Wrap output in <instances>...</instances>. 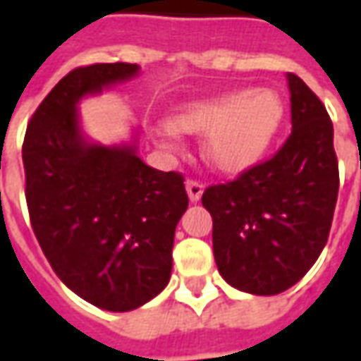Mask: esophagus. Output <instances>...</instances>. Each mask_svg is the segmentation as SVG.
Listing matches in <instances>:
<instances>
[{
  "label": "esophagus",
  "mask_w": 361,
  "mask_h": 361,
  "mask_svg": "<svg viewBox=\"0 0 361 361\" xmlns=\"http://www.w3.org/2000/svg\"><path fill=\"white\" fill-rule=\"evenodd\" d=\"M185 189H188V195H189V201L191 203H197L201 195H203V181L199 180H188L185 181Z\"/></svg>",
  "instance_id": "obj_1"
}]
</instances>
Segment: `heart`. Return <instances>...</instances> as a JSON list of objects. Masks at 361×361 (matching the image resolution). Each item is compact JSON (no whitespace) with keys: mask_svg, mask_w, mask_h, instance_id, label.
<instances>
[{"mask_svg":"<svg viewBox=\"0 0 361 361\" xmlns=\"http://www.w3.org/2000/svg\"><path fill=\"white\" fill-rule=\"evenodd\" d=\"M282 119L279 96L269 90L230 92L189 104L172 118L180 133H203L204 157L222 172H242L257 162Z\"/></svg>","mask_w":361,"mask_h":361,"instance_id":"obj_1","label":"heart"}]
</instances>
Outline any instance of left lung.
I'll list each match as a JSON object with an SVG mask.
<instances>
[{
  "label": "left lung",
  "instance_id": "8db88e82",
  "mask_svg": "<svg viewBox=\"0 0 361 361\" xmlns=\"http://www.w3.org/2000/svg\"><path fill=\"white\" fill-rule=\"evenodd\" d=\"M288 89L292 133L276 154L209 185L201 199L222 279L257 295L284 292L313 267L338 197L333 121L298 75L288 73Z\"/></svg>",
  "mask_w": 361,
  "mask_h": 361
}]
</instances>
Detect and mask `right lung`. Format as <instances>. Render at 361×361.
Instances as JSON below:
<instances>
[{"label": "right lung", "instance_id": "obj_1", "mask_svg": "<svg viewBox=\"0 0 361 361\" xmlns=\"http://www.w3.org/2000/svg\"><path fill=\"white\" fill-rule=\"evenodd\" d=\"M137 73L135 63L69 71L36 108L23 142L28 214L44 255L67 288L108 311L137 310L164 290L189 204L181 173L147 166L133 145H90L81 135L82 96Z\"/></svg>", "mask_w": 361, "mask_h": 361}]
</instances>
